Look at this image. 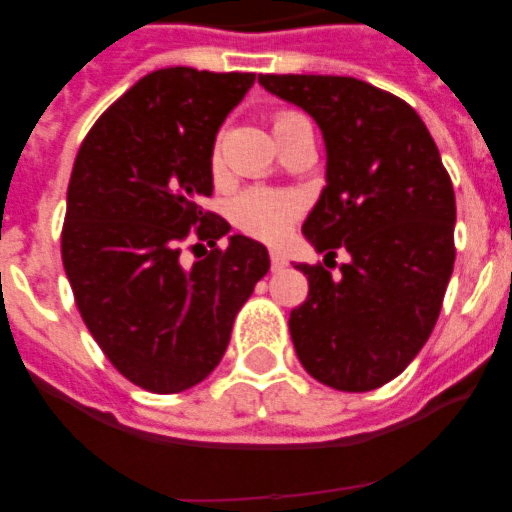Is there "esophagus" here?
Segmentation results:
<instances>
[{
	"label": "esophagus",
	"instance_id": "1",
	"mask_svg": "<svg viewBox=\"0 0 512 512\" xmlns=\"http://www.w3.org/2000/svg\"><path fill=\"white\" fill-rule=\"evenodd\" d=\"M284 265H287V257L281 255L279 249H271V268H273V271H281Z\"/></svg>",
	"mask_w": 512,
	"mask_h": 512
}]
</instances>
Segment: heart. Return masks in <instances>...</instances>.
Wrapping results in <instances>:
<instances>
[{
	"instance_id": "heart-1",
	"label": "heart",
	"mask_w": 512,
	"mask_h": 512,
	"mask_svg": "<svg viewBox=\"0 0 512 512\" xmlns=\"http://www.w3.org/2000/svg\"><path fill=\"white\" fill-rule=\"evenodd\" d=\"M305 116L297 111H281L273 116V135H281L289 130L292 124L303 122ZM215 164H217V151H215ZM303 207L300 199L287 191H268V188H249V191L239 193L231 201V223L239 228L241 233H247L252 239L276 241L287 239L289 231L295 228L297 217H300Z\"/></svg>"
}]
</instances>
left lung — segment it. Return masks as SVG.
I'll list each match as a JSON object with an SVG mask.
<instances>
[{"mask_svg": "<svg viewBox=\"0 0 512 512\" xmlns=\"http://www.w3.org/2000/svg\"><path fill=\"white\" fill-rule=\"evenodd\" d=\"M265 90L316 119L327 188L303 225L324 263L297 265L308 297L289 313L313 380L364 393L404 372L428 342L454 268V188L406 100L353 76L265 74ZM337 248L351 263L331 276Z\"/></svg>", "mask_w": 512, "mask_h": 512, "instance_id": "1", "label": "left lung"}]
</instances>
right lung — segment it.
I'll list each match as a JSON object with an SVG mask.
<instances>
[{"label":"right lung","instance_id":"add662e5","mask_svg":"<svg viewBox=\"0 0 512 512\" xmlns=\"http://www.w3.org/2000/svg\"><path fill=\"white\" fill-rule=\"evenodd\" d=\"M252 84L239 71L159 68L108 106L76 154L60 233L68 284L116 372L151 393L207 380L271 268L241 233L217 247L231 225L201 207L217 130ZM204 240L213 249L185 269L182 249Z\"/></svg>","mask_w":512,"mask_h":512}]
</instances>
